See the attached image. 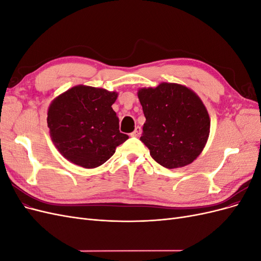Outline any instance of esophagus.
<instances>
[{
    "mask_svg": "<svg viewBox=\"0 0 261 261\" xmlns=\"http://www.w3.org/2000/svg\"><path fill=\"white\" fill-rule=\"evenodd\" d=\"M141 135V128L139 126H136V128L134 129V132L130 134L132 137H139Z\"/></svg>",
    "mask_w": 261,
    "mask_h": 261,
    "instance_id": "esophagus-1",
    "label": "esophagus"
}]
</instances>
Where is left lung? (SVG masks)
<instances>
[{"instance_id":"8db88e82","label":"left lung","mask_w":261,"mask_h":261,"mask_svg":"<svg viewBox=\"0 0 261 261\" xmlns=\"http://www.w3.org/2000/svg\"><path fill=\"white\" fill-rule=\"evenodd\" d=\"M146 122L140 140L162 167L192 163L207 143L210 118L199 97L185 86L162 83L138 91Z\"/></svg>"}]
</instances>
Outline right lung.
<instances>
[{"label": "right lung", "mask_w": 261, "mask_h": 261, "mask_svg": "<svg viewBox=\"0 0 261 261\" xmlns=\"http://www.w3.org/2000/svg\"><path fill=\"white\" fill-rule=\"evenodd\" d=\"M116 98V92L76 86L52 102L48 127L63 156L86 169L97 168L128 139L112 109Z\"/></svg>", "instance_id": "right-lung-1"}]
</instances>
